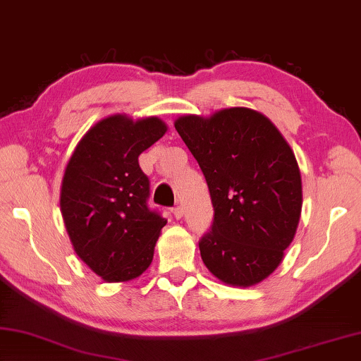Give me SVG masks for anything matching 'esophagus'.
Returning a JSON list of instances; mask_svg holds the SVG:
<instances>
[{
	"label": "esophagus",
	"mask_w": 361,
	"mask_h": 361,
	"mask_svg": "<svg viewBox=\"0 0 361 361\" xmlns=\"http://www.w3.org/2000/svg\"><path fill=\"white\" fill-rule=\"evenodd\" d=\"M173 216H174L176 219H182V217H184V207H182V206L173 207Z\"/></svg>",
	"instance_id": "34e87169"
}]
</instances>
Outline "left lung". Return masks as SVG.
<instances>
[{"label": "left lung", "mask_w": 361, "mask_h": 361, "mask_svg": "<svg viewBox=\"0 0 361 361\" xmlns=\"http://www.w3.org/2000/svg\"><path fill=\"white\" fill-rule=\"evenodd\" d=\"M174 126L211 193L214 219L200 239L207 269L230 286L267 279L301 216V174L290 145L269 118L247 107L184 116Z\"/></svg>", "instance_id": "obj_1"}]
</instances>
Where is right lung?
<instances>
[{
  "mask_svg": "<svg viewBox=\"0 0 361 361\" xmlns=\"http://www.w3.org/2000/svg\"><path fill=\"white\" fill-rule=\"evenodd\" d=\"M164 133L160 118H103L80 139L63 177L60 206L75 254L107 282L141 276L154 258L161 214L137 157Z\"/></svg>",
  "mask_w": 361,
  "mask_h": 361,
  "instance_id": "add662e5",
  "label": "right lung"
}]
</instances>
